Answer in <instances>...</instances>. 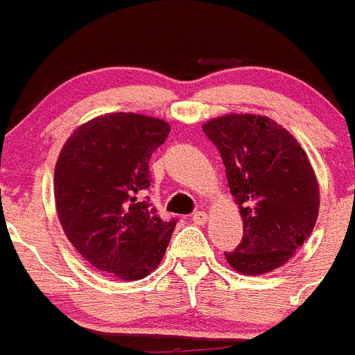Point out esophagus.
<instances>
[{"label": "esophagus", "mask_w": 355, "mask_h": 355, "mask_svg": "<svg viewBox=\"0 0 355 355\" xmlns=\"http://www.w3.org/2000/svg\"><path fill=\"white\" fill-rule=\"evenodd\" d=\"M207 220H209V216H207L205 211H198L192 214V222L198 223V225H203V223H207Z\"/></svg>", "instance_id": "esophagus-1"}]
</instances>
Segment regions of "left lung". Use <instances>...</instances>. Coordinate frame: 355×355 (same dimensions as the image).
Wrapping results in <instances>:
<instances>
[{
    "label": "left lung",
    "instance_id": "obj_1",
    "mask_svg": "<svg viewBox=\"0 0 355 355\" xmlns=\"http://www.w3.org/2000/svg\"><path fill=\"white\" fill-rule=\"evenodd\" d=\"M222 154L227 183L243 222V238L227 262L257 277L284 266L310 238L321 194L299 141L273 119L227 113L203 123Z\"/></svg>",
    "mask_w": 355,
    "mask_h": 355
}]
</instances>
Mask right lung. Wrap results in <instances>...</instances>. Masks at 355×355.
<instances>
[{
  "mask_svg": "<svg viewBox=\"0 0 355 355\" xmlns=\"http://www.w3.org/2000/svg\"><path fill=\"white\" fill-rule=\"evenodd\" d=\"M166 121L104 113L73 130L55 166V205L65 236L93 268L121 280L148 277L164 257L175 220L143 200L148 159L168 137Z\"/></svg>",
  "mask_w": 355,
  "mask_h": 355,
  "instance_id": "right-lung-1",
  "label": "right lung"
}]
</instances>
